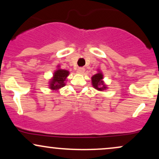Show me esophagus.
<instances>
[{
    "instance_id": "obj_1",
    "label": "esophagus",
    "mask_w": 159,
    "mask_h": 159,
    "mask_svg": "<svg viewBox=\"0 0 159 159\" xmlns=\"http://www.w3.org/2000/svg\"><path fill=\"white\" fill-rule=\"evenodd\" d=\"M84 71H85L84 68H83V67H79V68L78 69L77 72H78V73L82 74V73H84Z\"/></svg>"
}]
</instances>
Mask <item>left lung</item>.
Instances as JSON below:
<instances>
[{
    "label": "left lung",
    "mask_w": 159,
    "mask_h": 159,
    "mask_svg": "<svg viewBox=\"0 0 159 159\" xmlns=\"http://www.w3.org/2000/svg\"><path fill=\"white\" fill-rule=\"evenodd\" d=\"M102 78L103 75L101 72H98L92 77V84L96 90H104L106 89V86L104 84L103 81H102Z\"/></svg>",
    "instance_id": "1"
}]
</instances>
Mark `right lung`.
<instances>
[{
	"label": "right lung",
	"instance_id": "1",
	"mask_svg": "<svg viewBox=\"0 0 159 159\" xmlns=\"http://www.w3.org/2000/svg\"><path fill=\"white\" fill-rule=\"evenodd\" d=\"M69 75V71L65 69H58L54 72V77L50 83V88L52 90H57L65 86L66 78Z\"/></svg>",
	"mask_w": 159,
	"mask_h": 159
}]
</instances>
